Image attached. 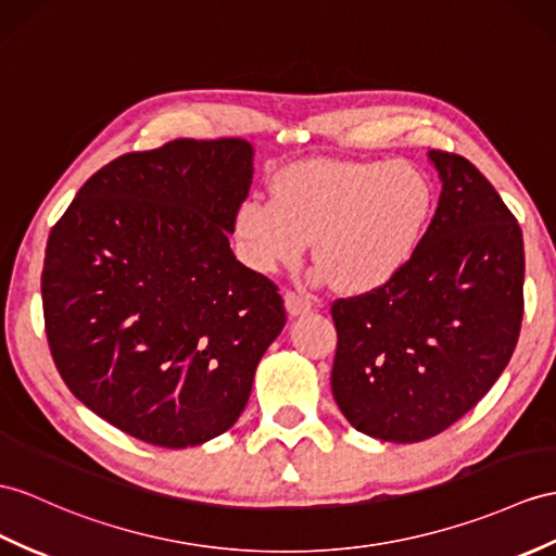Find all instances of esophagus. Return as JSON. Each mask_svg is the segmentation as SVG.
<instances>
[{
    "label": "esophagus",
    "instance_id": "esophagus-1",
    "mask_svg": "<svg viewBox=\"0 0 556 556\" xmlns=\"http://www.w3.org/2000/svg\"><path fill=\"white\" fill-rule=\"evenodd\" d=\"M286 306L290 311V316H300V314H308L311 308H314V302L308 300V296L300 294V292H286Z\"/></svg>",
    "mask_w": 556,
    "mask_h": 556
}]
</instances>
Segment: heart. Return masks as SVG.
Here are the masks:
<instances>
[{
  "label": "heart",
  "instance_id": "heart-1",
  "mask_svg": "<svg viewBox=\"0 0 556 556\" xmlns=\"http://www.w3.org/2000/svg\"><path fill=\"white\" fill-rule=\"evenodd\" d=\"M431 207L434 188L408 162L320 160L278 172L274 198L242 202L233 228L260 274L294 264L311 238L320 276L365 294L413 260Z\"/></svg>",
  "mask_w": 556,
  "mask_h": 556
}]
</instances>
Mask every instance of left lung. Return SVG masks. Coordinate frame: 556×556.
Segmentation results:
<instances>
[{"mask_svg":"<svg viewBox=\"0 0 556 556\" xmlns=\"http://www.w3.org/2000/svg\"><path fill=\"white\" fill-rule=\"evenodd\" d=\"M429 157L443 191L413 260L330 306L332 396L358 431L394 443L441 434L489 394L523 318L517 216L467 157Z\"/></svg>","mask_w":556,"mask_h":556,"instance_id":"8db88e82","label":"left lung"}]
</instances>
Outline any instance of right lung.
Returning <instances> with one entry per match:
<instances>
[{"mask_svg": "<svg viewBox=\"0 0 556 556\" xmlns=\"http://www.w3.org/2000/svg\"><path fill=\"white\" fill-rule=\"evenodd\" d=\"M250 186L248 141L176 139L108 162L51 228V358L134 439L186 448L231 429L286 325L276 282L228 242Z\"/></svg>", "mask_w": 556, "mask_h": 556, "instance_id": "right-lung-1", "label": "right lung"}]
</instances>
